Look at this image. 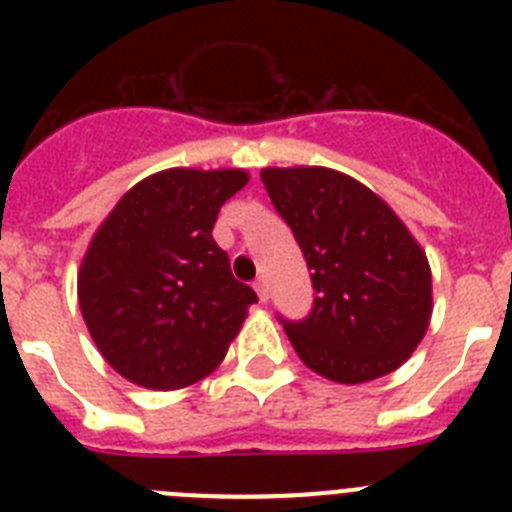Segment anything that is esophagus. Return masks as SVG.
Returning a JSON list of instances; mask_svg holds the SVG:
<instances>
[{"label": "esophagus", "instance_id": "esophagus-1", "mask_svg": "<svg viewBox=\"0 0 512 512\" xmlns=\"http://www.w3.org/2000/svg\"><path fill=\"white\" fill-rule=\"evenodd\" d=\"M253 289H256V295H259L261 302L269 300V284H266V279H256V282H253Z\"/></svg>", "mask_w": 512, "mask_h": 512}]
</instances>
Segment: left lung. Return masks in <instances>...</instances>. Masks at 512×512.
I'll list each match as a JSON object with an SVG mask.
<instances>
[{
  "label": "left lung",
  "instance_id": "1",
  "mask_svg": "<svg viewBox=\"0 0 512 512\" xmlns=\"http://www.w3.org/2000/svg\"><path fill=\"white\" fill-rule=\"evenodd\" d=\"M261 182L295 233L315 305L284 323L307 369L364 384L410 359L433 315L428 256L387 202L328 166H269Z\"/></svg>",
  "mask_w": 512,
  "mask_h": 512
}]
</instances>
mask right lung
Returning a JSON list of instances; mask_svg holds the SVG:
<instances>
[{"mask_svg":"<svg viewBox=\"0 0 512 512\" xmlns=\"http://www.w3.org/2000/svg\"><path fill=\"white\" fill-rule=\"evenodd\" d=\"M246 169H164L130 187L79 266V307L99 354L146 390L215 372L259 300L212 238Z\"/></svg>","mask_w":512,"mask_h":512,"instance_id":"1","label":"right lung"}]
</instances>
